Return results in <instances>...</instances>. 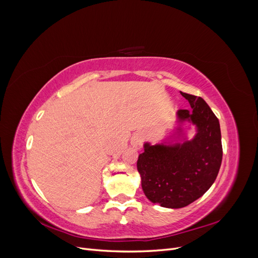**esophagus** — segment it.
I'll return each instance as SVG.
<instances>
[{
  "mask_svg": "<svg viewBox=\"0 0 258 258\" xmlns=\"http://www.w3.org/2000/svg\"><path fill=\"white\" fill-rule=\"evenodd\" d=\"M142 142H143V139H142L141 136H139V135H137L136 137H134V138L131 139V145L134 146V147H136L137 150H139V148H141Z\"/></svg>",
  "mask_w": 258,
  "mask_h": 258,
  "instance_id": "esophagus-1",
  "label": "esophagus"
}]
</instances>
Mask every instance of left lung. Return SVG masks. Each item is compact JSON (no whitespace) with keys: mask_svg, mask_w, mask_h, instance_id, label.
I'll return each mask as SVG.
<instances>
[{"mask_svg":"<svg viewBox=\"0 0 258 258\" xmlns=\"http://www.w3.org/2000/svg\"><path fill=\"white\" fill-rule=\"evenodd\" d=\"M181 95L191 110H178V121L194 123L196 136L183 143H145L137 162L147 199L170 209L184 208L200 198L214 183L223 158L217 117L202 98Z\"/></svg>","mask_w":258,"mask_h":258,"instance_id":"left-lung-1","label":"left lung"}]
</instances>
